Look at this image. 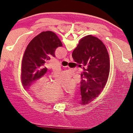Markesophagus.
I'll return each mask as SVG.
<instances>
[{"label": "esophagus", "instance_id": "esophagus-1", "mask_svg": "<svg viewBox=\"0 0 133 133\" xmlns=\"http://www.w3.org/2000/svg\"><path fill=\"white\" fill-rule=\"evenodd\" d=\"M63 60H64V61H66V62H70V60L68 59V58H64L63 59Z\"/></svg>", "mask_w": 133, "mask_h": 133}]
</instances>
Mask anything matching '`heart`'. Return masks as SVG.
I'll list each match as a JSON object with an SVG mask.
<instances>
[{"label": "heart", "mask_w": 133, "mask_h": 133, "mask_svg": "<svg viewBox=\"0 0 133 133\" xmlns=\"http://www.w3.org/2000/svg\"><path fill=\"white\" fill-rule=\"evenodd\" d=\"M35 92H41L40 97L46 102H54L60 99L63 96V92L60 87L54 86L53 84L48 85L46 80L40 79L34 87Z\"/></svg>", "instance_id": "heart-1"}]
</instances>
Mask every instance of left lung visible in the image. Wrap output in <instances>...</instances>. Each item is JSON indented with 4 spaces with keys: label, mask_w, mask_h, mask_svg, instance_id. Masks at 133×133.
Returning a JSON list of instances; mask_svg holds the SVG:
<instances>
[{
    "label": "left lung",
    "mask_w": 133,
    "mask_h": 133,
    "mask_svg": "<svg viewBox=\"0 0 133 133\" xmlns=\"http://www.w3.org/2000/svg\"><path fill=\"white\" fill-rule=\"evenodd\" d=\"M62 43L54 33L43 31L36 36L27 46L22 64V81L25 89L45 75L47 68L44 66L51 55L55 57L57 48L62 46Z\"/></svg>",
    "instance_id": "obj_1"
}]
</instances>
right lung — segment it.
Instances as JSON below:
<instances>
[{"mask_svg": "<svg viewBox=\"0 0 133 133\" xmlns=\"http://www.w3.org/2000/svg\"><path fill=\"white\" fill-rule=\"evenodd\" d=\"M72 57L76 63L85 66L80 82V103L85 105L98 97L106 85L110 71L109 54L100 39L88 35L80 40Z\"/></svg>", "mask_w": 133, "mask_h": 133, "instance_id": "right-lung-1", "label": "right lung"}]
</instances>
